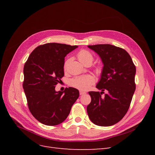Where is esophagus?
Wrapping results in <instances>:
<instances>
[{"instance_id": "obj_1", "label": "esophagus", "mask_w": 155, "mask_h": 155, "mask_svg": "<svg viewBox=\"0 0 155 155\" xmlns=\"http://www.w3.org/2000/svg\"><path fill=\"white\" fill-rule=\"evenodd\" d=\"M86 94V92H85L79 91V94H80V95H84V94Z\"/></svg>"}]
</instances>
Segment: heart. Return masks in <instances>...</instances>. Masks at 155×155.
Returning <instances> with one entry per match:
<instances>
[{
	"instance_id": "heart-1",
	"label": "heart",
	"mask_w": 155,
	"mask_h": 155,
	"mask_svg": "<svg viewBox=\"0 0 155 155\" xmlns=\"http://www.w3.org/2000/svg\"><path fill=\"white\" fill-rule=\"evenodd\" d=\"M77 58L78 60L84 65H90L94 60L93 54L87 50H81L77 54ZM71 59H68L64 63V68L66 69L68 63L70 61ZM94 72L97 75H101L103 72L104 67L101 64H97L94 67ZM95 82L94 78L91 75L87 76H79L74 78L69 81L70 86L74 88H76L78 90L85 91L88 90L90 87Z\"/></svg>"
}]
</instances>
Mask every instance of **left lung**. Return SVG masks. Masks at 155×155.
Returning <instances> with one entry per match:
<instances>
[{
	"label": "left lung",
	"mask_w": 155,
	"mask_h": 155,
	"mask_svg": "<svg viewBox=\"0 0 155 155\" xmlns=\"http://www.w3.org/2000/svg\"><path fill=\"white\" fill-rule=\"evenodd\" d=\"M100 55L104 70L96 88L102 92H89L91 104L87 110L89 118L99 126L118 123L128 111L136 89V67L124 49L109 44L88 45ZM107 90L104 97L101 94Z\"/></svg>",
	"instance_id": "1"
}]
</instances>
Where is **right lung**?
Here are the masks:
<instances>
[{"label": "right lung", "instance_id": "right-lung-1", "mask_svg": "<svg viewBox=\"0 0 155 155\" xmlns=\"http://www.w3.org/2000/svg\"><path fill=\"white\" fill-rule=\"evenodd\" d=\"M78 47L55 43L42 45L33 50L25 64L22 87L28 106L41 124L53 126L62 123L79 97L75 88L55 91L64 76L65 56Z\"/></svg>", "mask_w": 155, "mask_h": 155}]
</instances>
